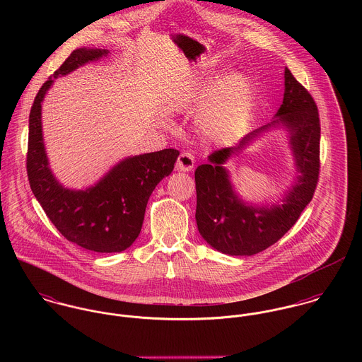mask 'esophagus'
<instances>
[{
	"label": "esophagus",
	"instance_id": "34e87169",
	"mask_svg": "<svg viewBox=\"0 0 362 362\" xmlns=\"http://www.w3.org/2000/svg\"><path fill=\"white\" fill-rule=\"evenodd\" d=\"M195 165V157L189 152L181 153L177 160V168L180 171H191Z\"/></svg>",
	"mask_w": 362,
	"mask_h": 362
}]
</instances>
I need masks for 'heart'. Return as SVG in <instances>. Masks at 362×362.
Listing matches in <instances>:
<instances>
[{
    "instance_id": "heart-1",
    "label": "heart",
    "mask_w": 362,
    "mask_h": 362,
    "mask_svg": "<svg viewBox=\"0 0 362 362\" xmlns=\"http://www.w3.org/2000/svg\"><path fill=\"white\" fill-rule=\"evenodd\" d=\"M252 103V88L247 76L241 74L231 75L211 95L201 114V125L210 138L228 139L247 122Z\"/></svg>"
}]
</instances>
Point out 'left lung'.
I'll use <instances>...</instances> for the list:
<instances>
[{"instance_id": "8db88e82", "label": "left lung", "mask_w": 362, "mask_h": 362, "mask_svg": "<svg viewBox=\"0 0 362 362\" xmlns=\"http://www.w3.org/2000/svg\"><path fill=\"white\" fill-rule=\"evenodd\" d=\"M272 124L247 135L237 148H223L209 156L210 163L195 171L197 224L214 250L228 255H255L277 243L300 218L313 198L319 180L320 121L310 92L284 69V98ZM283 122L291 131V144L300 173L285 204L272 208L247 207L233 194L221 164L260 130Z\"/></svg>"}]
</instances>
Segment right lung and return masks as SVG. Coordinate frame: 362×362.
I'll return each instance as SVG.
<instances>
[{
    "label": "right lung",
    "mask_w": 362,
    "mask_h": 362,
    "mask_svg": "<svg viewBox=\"0 0 362 362\" xmlns=\"http://www.w3.org/2000/svg\"><path fill=\"white\" fill-rule=\"evenodd\" d=\"M102 49H76L37 92L29 114L26 170L30 188L55 228L71 243L93 252H121L141 233L156 185L174 168L175 149L128 157L86 191L57 182L49 168L42 135V102L54 78L107 55Z\"/></svg>",
    "instance_id": "obj_1"
}]
</instances>
